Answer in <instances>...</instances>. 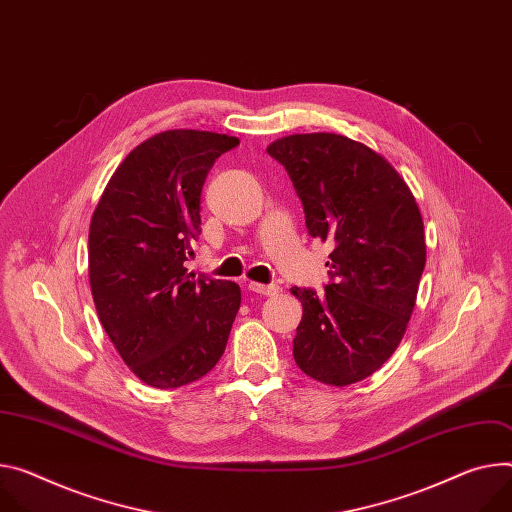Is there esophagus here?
<instances>
[{"instance_id": "34e87169", "label": "esophagus", "mask_w": 512, "mask_h": 512, "mask_svg": "<svg viewBox=\"0 0 512 512\" xmlns=\"http://www.w3.org/2000/svg\"><path fill=\"white\" fill-rule=\"evenodd\" d=\"M247 288L251 292H255V294H261V296H273V294L280 292V286H275V284H259V282H249Z\"/></svg>"}]
</instances>
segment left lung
I'll return each instance as SVG.
<instances>
[{"label": "left lung", "instance_id": "1", "mask_svg": "<svg viewBox=\"0 0 512 512\" xmlns=\"http://www.w3.org/2000/svg\"><path fill=\"white\" fill-rule=\"evenodd\" d=\"M267 153L286 167L310 237L335 245L324 294L292 288L304 310L294 359L322 384H355L406 331L427 259L421 210L398 171L347 136L292 134Z\"/></svg>", "mask_w": 512, "mask_h": 512}]
</instances>
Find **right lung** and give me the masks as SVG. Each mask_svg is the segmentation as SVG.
Segmentation results:
<instances>
[{"mask_svg":"<svg viewBox=\"0 0 512 512\" xmlns=\"http://www.w3.org/2000/svg\"><path fill=\"white\" fill-rule=\"evenodd\" d=\"M237 136L165 130L138 145L108 181L89 226V286L104 331L145 384L204 378L241 306L235 282L183 267L202 232V188Z\"/></svg>","mask_w":512,"mask_h":512,"instance_id":"add662e5","label":"right lung"}]
</instances>
